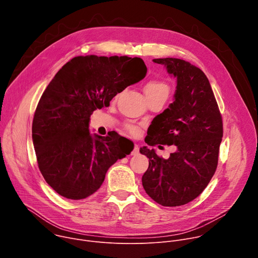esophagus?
I'll use <instances>...</instances> for the list:
<instances>
[{
	"label": "esophagus",
	"instance_id": "obj_1",
	"mask_svg": "<svg viewBox=\"0 0 258 258\" xmlns=\"http://www.w3.org/2000/svg\"><path fill=\"white\" fill-rule=\"evenodd\" d=\"M139 150H140L139 146H138V145H135V146H134V150L132 151V155H137V154H139Z\"/></svg>",
	"mask_w": 258,
	"mask_h": 258
}]
</instances>
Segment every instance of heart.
<instances>
[{
    "label": "heart",
    "mask_w": 258,
    "mask_h": 258,
    "mask_svg": "<svg viewBox=\"0 0 258 258\" xmlns=\"http://www.w3.org/2000/svg\"><path fill=\"white\" fill-rule=\"evenodd\" d=\"M144 92H145L146 97H152V96H156V95H166V96H168L169 87L161 81L152 80V81H150V82L146 84V86L144 88ZM126 128L132 134H136L138 132L137 127L134 126V125H127Z\"/></svg>",
    "instance_id": "heart-1"
}]
</instances>
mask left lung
<instances>
[{"instance_id":"left-lung-1","label":"left lung","mask_w":258,"mask_h":258,"mask_svg":"<svg viewBox=\"0 0 258 258\" xmlns=\"http://www.w3.org/2000/svg\"><path fill=\"white\" fill-rule=\"evenodd\" d=\"M154 63L164 65L176 80L173 102L154 117L145 142L149 146L174 145L169 158L159 157L147 146L141 154L149 158L143 174V187L154 201L163 206H180L197 198L213 176L223 120L204 72L181 59L159 58Z\"/></svg>"}]
</instances>
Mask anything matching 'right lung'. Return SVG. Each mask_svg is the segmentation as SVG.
<instances>
[{
  "instance_id": "add662e5",
  "label": "right lung",
  "mask_w": 258,
  "mask_h": 258,
  "mask_svg": "<svg viewBox=\"0 0 258 258\" xmlns=\"http://www.w3.org/2000/svg\"><path fill=\"white\" fill-rule=\"evenodd\" d=\"M146 73L141 58L96 55L75 57L56 73L36 106L32 142L39 168L59 195L91 196L108 168L133 151L132 141L114 131L91 134L90 117Z\"/></svg>"
}]
</instances>
